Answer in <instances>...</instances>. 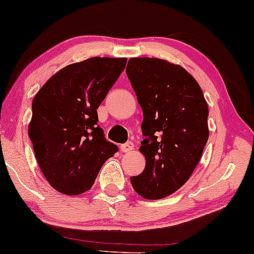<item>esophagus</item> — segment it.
<instances>
[{
    "label": "esophagus",
    "mask_w": 254,
    "mask_h": 254,
    "mask_svg": "<svg viewBox=\"0 0 254 254\" xmlns=\"http://www.w3.org/2000/svg\"><path fill=\"white\" fill-rule=\"evenodd\" d=\"M121 150L123 153H130V152H132L133 150V143L131 141H129V142H127V143H124V144H122L121 146Z\"/></svg>",
    "instance_id": "obj_1"
}]
</instances>
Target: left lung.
I'll use <instances>...</instances> for the list:
<instances>
[{"label":"left lung","mask_w":254,"mask_h":254,"mask_svg":"<svg viewBox=\"0 0 254 254\" xmlns=\"http://www.w3.org/2000/svg\"><path fill=\"white\" fill-rule=\"evenodd\" d=\"M127 74L143 111L140 152L146 168L131 177L137 194L158 200L178 190L199 164L208 140V106L182 66L158 58H131Z\"/></svg>","instance_id":"1"}]
</instances>
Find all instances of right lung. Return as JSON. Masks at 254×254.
<instances>
[{
	"instance_id": "add662e5",
	"label": "right lung",
	"mask_w": 254,
	"mask_h": 254,
	"mask_svg": "<svg viewBox=\"0 0 254 254\" xmlns=\"http://www.w3.org/2000/svg\"><path fill=\"white\" fill-rule=\"evenodd\" d=\"M125 65V58L97 57L71 64L33 97L29 137L42 174L60 193L89 190L118 150L97 125V108Z\"/></svg>"
}]
</instances>
